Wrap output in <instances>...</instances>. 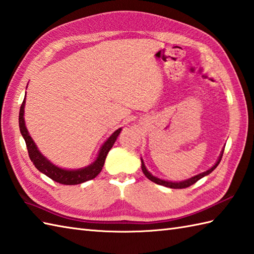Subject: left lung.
<instances>
[{"label": "left lung", "mask_w": 254, "mask_h": 254, "mask_svg": "<svg viewBox=\"0 0 254 254\" xmlns=\"http://www.w3.org/2000/svg\"><path fill=\"white\" fill-rule=\"evenodd\" d=\"M224 150H225V148H222L221 152H220L219 157H218V160H217L216 163H215L210 169H208L207 171H205V172H201V173H199V174H197V175H194V177L190 178V179H188V180L179 181V182H173V181L162 180V179H159V178H157V177H154V175H152V174L150 173L149 171L147 170L146 165H144V162H143L142 158H140V159H141V170H142L143 174L146 175V177H147L150 181H152V182L157 183V184H159V185L167 186V188H170V189H185V188H189V186H190V185H193L194 183L197 182V181L200 180L201 178H204V177H206V175H208L209 173L213 172V171L217 168V165H218L219 162H220V160H221V158H222V153H224Z\"/></svg>", "instance_id": "8db88e82"}]
</instances>
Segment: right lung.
<instances>
[{"mask_svg": "<svg viewBox=\"0 0 254 254\" xmlns=\"http://www.w3.org/2000/svg\"><path fill=\"white\" fill-rule=\"evenodd\" d=\"M26 89H27V87H26ZM25 103L26 101L24 98L22 106H20L19 116H18L19 130L26 142V146H27L29 158L32 160V162L35 164L36 169H37L39 172L47 175V177L50 178L51 180H54L55 182H58L60 184H64V185L80 184L96 178L102 171L103 165L105 163L107 153L110 152V150L114 146V143H115L118 134H120L122 131V128H118L117 130L114 131L111 136L107 138V140L102 144V147L100 148V150H98L97 157L94 160V162H92L91 164L87 165V167L75 169V170L64 169L49 161V160L39 151L38 147L36 146L35 141L33 140V138L30 137V134L25 125V118H24Z\"/></svg>", "mask_w": 254, "mask_h": 254, "instance_id": "add662e5", "label": "right lung"}]
</instances>
